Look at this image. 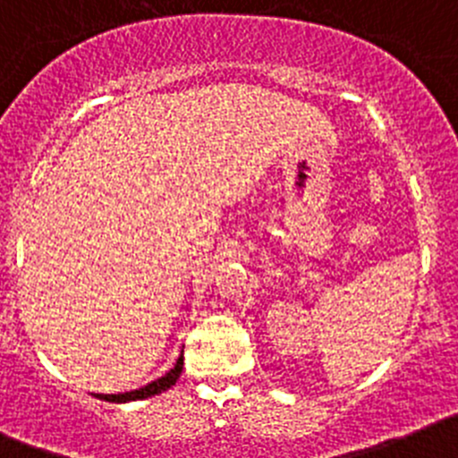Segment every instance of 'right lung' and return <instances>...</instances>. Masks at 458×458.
<instances>
[{"label":"right lung","instance_id":"1","mask_svg":"<svg viewBox=\"0 0 458 458\" xmlns=\"http://www.w3.org/2000/svg\"><path fill=\"white\" fill-rule=\"evenodd\" d=\"M182 365H184V358L182 353H180V358L175 360V365H173V369H168L164 377L155 378V381H150L148 386H143V388H137V390H130V393H118V394H102V393H96L93 397L98 399H105V402H114V403H127V402H139V399H148V397H155V394H162L164 390H168L171 386H175V381L180 378V374H182Z\"/></svg>","mask_w":458,"mask_h":458}]
</instances>
